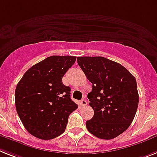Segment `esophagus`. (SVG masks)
<instances>
[{
  "mask_svg": "<svg viewBox=\"0 0 157 157\" xmlns=\"http://www.w3.org/2000/svg\"><path fill=\"white\" fill-rule=\"evenodd\" d=\"M80 103H81L82 106H86V105L87 104V101H86L85 99H82L81 100V102H80Z\"/></svg>",
  "mask_w": 157,
  "mask_h": 157,
  "instance_id": "34e87169",
  "label": "esophagus"
}]
</instances>
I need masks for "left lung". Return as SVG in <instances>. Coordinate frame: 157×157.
Instances as JSON below:
<instances>
[{
  "mask_svg": "<svg viewBox=\"0 0 157 157\" xmlns=\"http://www.w3.org/2000/svg\"><path fill=\"white\" fill-rule=\"evenodd\" d=\"M77 62L92 83L87 98L94 116L86 128L99 139H114L134 120L139 103L136 80L122 65L103 57H78Z\"/></svg>",
  "mask_w": 157,
  "mask_h": 157,
  "instance_id": "obj_1",
  "label": "left lung"
}]
</instances>
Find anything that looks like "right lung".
I'll return each instance as SVG.
<instances>
[{
	"mask_svg": "<svg viewBox=\"0 0 157 157\" xmlns=\"http://www.w3.org/2000/svg\"><path fill=\"white\" fill-rule=\"evenodd\" d=\"M75 60L74 56L48 57L30 67L17 85V112L33 136L51 140L66 130L68 117L78 105L62 79Z\"/></svg>",
	"mask_w": 157,
	"mask_h": 157,
	"instance_id": "1",
	"label": "right lung"
}]
</instances>
